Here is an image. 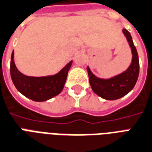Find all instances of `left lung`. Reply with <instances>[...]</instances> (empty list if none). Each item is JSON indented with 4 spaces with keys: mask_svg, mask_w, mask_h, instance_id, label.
Here are the masks:
<instances>
[{
    "mask_svg": "<svg viewBox=\"0 0 152 152\" xmlns=\"http://www.w3.org/2000/svg\"><path fill=\"white\" fill-rule=\"evenodd\" d=\"M123 32L126 36L132 53V61L126 71L109 79H101L96 77L89 68L87 67L89 84L93 91L104 99L116 100L124 97L133 89L138 79L140 63L137 50L129 31L123 29Z\"/></svg>",
    "mask_w": 152,
    "mask_h": 152,
    "instance_id": "left-lung-1",
    "label": "left lung"
}]
</instances>
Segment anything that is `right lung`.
Here are the masks:
<instances>
[{
	"instance_id": "obj_1",
	"label": "right lung",
	"mask_w": 152,
	"mask_h": 152,
	"mask_svg": "<svg viewBox=\"0 0 152 152\" xmlns=\"http://www.w3.org/2000/svg\"><path fill=\"white\" fill-rule=\"evenodd\" d=\"M14 52L12 51L10 63V74L19 92L35 102H44L59 94L63 90L68 71L72 61L57 75L46 77H30L23 75L17 70L14 63Z\"/></svg>"
}]
</instances>
